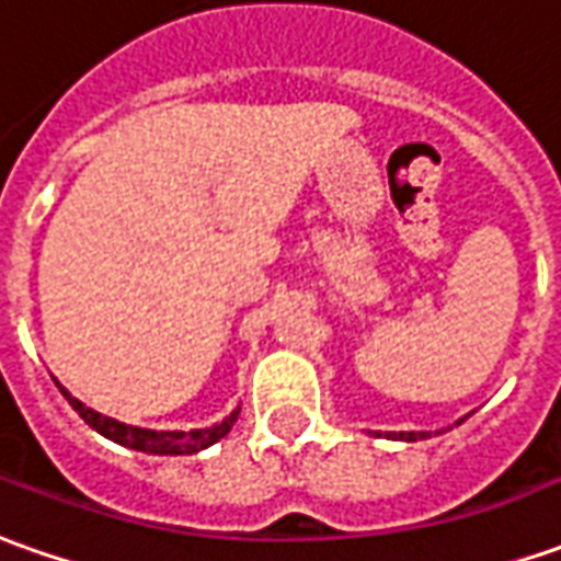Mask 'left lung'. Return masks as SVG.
Here are the masks:
<instances>
[{"label":"left lung","instance_id":"1","mask_svg":"<svg viewBox=\"0 0 561 561\" xmlns=\"http://www.w3.org/2000/svg\"><path fill=\"white\" fill-rule=\"evenodd\" d=\"M399 439L414 442V439H417V433H399ZM421 439H426V433H421Z\"/></svg>","mask_w":561,"mask_h":561}]
</instances>
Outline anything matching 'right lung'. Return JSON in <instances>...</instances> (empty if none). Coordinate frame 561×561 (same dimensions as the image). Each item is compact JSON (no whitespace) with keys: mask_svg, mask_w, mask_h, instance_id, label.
Instances as JSON below:
<instances>
[{"mask_svg":"<svg viewBox=\"0 0 561 561\" xmlns=\"http://www.w3.org/2000/svg\"><path fill=\"white\" fill-rule=\"evenodd\" d=\"M60 392L67 396V402H70L72 409L79 411V417H82L91 430H98L101 436L119 442V445H125V448L144 451V455H196V451H202V448L215 445L217 439H224V436L232 430V424H236V417H239V411H232L227 421L208 426V430L159 433V430H140V426L119 424V421H113V417H104V414H98V411L85 409V405H82L79 399H72L70 392L64 390V387H60Z\"/></svg>","mask_w":561,"mask_h":561,"instance_id":"add662e5","label":"right lung"}]
</instances>
